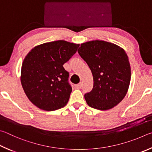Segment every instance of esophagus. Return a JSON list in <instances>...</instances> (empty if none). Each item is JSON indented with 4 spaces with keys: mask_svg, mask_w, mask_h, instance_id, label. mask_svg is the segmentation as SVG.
Instances as JSON below:
<instances>
[{
    "mask_svg": "<svg viewBox=\"0 0 152 152\" xmlns=\"http://www.w3.org/2000/svg\"><path fill=\"white\" fill-rule=\"evenodd\" d=\"M81 86H82V84H81V83H79V84H77V85H75V87H76L77 89H81Z\"/></svg>",
    "mask_w": 152,
    "mask_h": 152,
    "instance_id": "obj_1",
    "label": "esophagus"
}]
</instances>
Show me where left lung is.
<instances>
[{
	"label": "left lung",
	"mask_w": 152,
	"mask_h": 152,
	"mask_svg": "<svg viewBox=\"0 0 152 152\" xmlns=\"http://www.w3.org/2000/svg\"><path fill=\"white\" fill-rule=\"evenodd\" d=\"M78 53L91 69V91L85 94L89 107L108 110L119 104L128 91L131 80L129 58L124 49L104 41L81 44Z\"/></svg>",
	"instance_id": "1"
}]
</instances>
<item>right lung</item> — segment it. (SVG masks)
Listing matches in <instances>:
<instances>
[{
	"label": "right lung",
	"mask_w": 152,
	"mask_h": 152,
	"mask_svg": "<svg viewBox=\"0 0 152 152\" xmlns=\"http://www.w3.org/2000/svg\"><path fill=\"white\" fill-rule=\"evenodd\" d=\"M79 44L63 40L37 45L22 64L20 82L28 99L39 109L55 111L66 105L72 91L63 67Z\"/></svg>",
	"instance_id": "add662e5"
}]
</instances>
